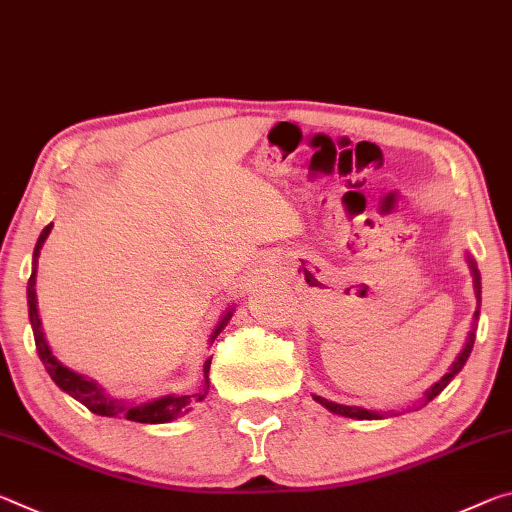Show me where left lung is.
Listing matches in <instances>:
<instances>
[{"label": "left lung", "mask_w": 512, "mask_h": 512, "mask_svg": "<svg viewBox=\"0 0 512 512\" xmlns=\"http://www.w3.org/2000/svg\"><path fill=\"white\" fill-rule=\"evenodd\" d=\"M467 258V265H469V272H472V281H474V295H476V311H474V322H472V331L467 333V340H465V345H463V349H460V354L456 356V360L454 363H451V367H449V372L442 376V379L438 381V383H433L429 390L424 392V397L417 401V404L413 406L415 410L417 408H422V406H426L429 404V401H433L435 397L440 395L442 390L447 388V385L451 383V379H454V376L463 370L465 367V363H467V358H469V354H472V347H474V338H476V324H479V315H481V272H479V267H476V261L472 256H465ZM313 399L317 401V404H322L326 410H331V413H335V415H342V417H351V420H383L385 415H395L392 413V410H370V408H360V406H345V404H335V401H329V399H324V397H317V395H313Z\"/></svg>", "instance_id": "left-lung-1"}]
</instances>
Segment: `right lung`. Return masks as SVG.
<instances>
[{"mask_svg": "<svg viewBox=\"0 0 512 512\" xmlns=\"http://www.w3.org/2000/svg\"><path fill=\"white\" fill-rule=\"evenodd\" d=\"M52 226L54 224H47L36 242V249H33L31 276L27 283V304H29V322L33 329V340H36L38 356H40V360H43L47 374L52 376V381L65 392V395L77 399L79 404H83L88 410H92V413L102 415V417H124V420L140 422V424H167V422L177 420V417H183L186 413H190L192 406L206 399L208 388H211V379H208L211 358L204 363V379H201V383L192 392H186V395H163V397L142 401L140 404V401H136V399L111 397L95 379H88V376L70 370V367H65L61 360L52 354V349H49L47 338L43 333V322H40L38 299H36L38 256H40V249H43L45 240L49 236V231H52ZM231 315H233V308H229V311L220 317V322H217V326L213 329L211 338H208L211 345L215 342L217 335L222 333L224 326L229 324Z\"/></svg>", "mask_w": 512, "mask_h": 512, "instance_id": "right-lung-1", "label": "right lung"}]
</instances>
